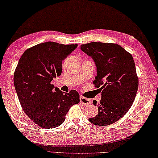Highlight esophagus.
Wrapping results in <instances>:
<instances>
[{
  "label": "esophagus",
  "mask_w": 158,
  "mask_h": 158,
  "mask_svg": "<svg viewBox=\"0 0 158 158\" xmlns=\"http://www.w3.org/2000/svg\"><path fill=\"white\" fill-rule=\"evenodd\" d=\"M80 101H81V103L84 105H89L91 103V100L89 99H87V98H85L84 97H81L80 98Z\"/></svg>",
  "instance_id": "obj_1"
}]
</instances>
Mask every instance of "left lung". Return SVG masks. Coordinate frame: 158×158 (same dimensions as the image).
<instances>
[{
  "instance_id": "1",
  "label": "left lung",
  "mask_w": 158,
  "mask_h": 158,
  "mask_svg": "<svg viewBox=\"0 0 158 158\" xmlns=\"http://www.w3.org/2000/svg\"><path fill=\"white\" fill-rule=\"evenodd\" d=\"M97 66L94 84L102 91L97 116L89 121L99 126L117 122L126 114L135 99L139 79L132 56L115 43L92 42L81 45Z\"/></svg>"
}]
</instances>
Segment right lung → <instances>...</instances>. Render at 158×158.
Wrapping results in <instances>:
<instances>
[{"label": "right lung", "instance_id": "1", "mask_svg": "<svg viewBox=\"0 0 158 158\" xmlns=\"http://www.w3.org/2000/svg\"><path fill=\"white\" fill-rule=\"evenodd\" d=\"M77 47L46 42L27 49L19 59L14 73L15 90L22 109L40 127L61 125L70 108L80 102L76 90L64 94L51 84L61 74L62 61Z\"/></svg>", "mask_w": 158, "mask_h": 158}]
</instances>
